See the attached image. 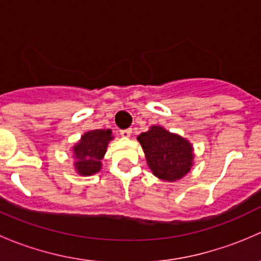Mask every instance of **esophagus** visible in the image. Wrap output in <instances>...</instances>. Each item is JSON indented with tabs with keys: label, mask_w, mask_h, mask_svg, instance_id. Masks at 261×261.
Returning a JSON list of instances; mask_svg holds the SVG:
<instances>
[{
	"label": "esophagus",
	"mask_w": 261,
	"mask_h": 261,
	"mask_svg": "<svg viewBox=\"0 0 261 261\" xmlns=\"http://www.w3.org/2000/svg\"><path fill=\"white\" fill-rule=\"evenodd\" d=\"M131 133H133V130H131V128H126V130H121L120 131V135L122 136V138L127 139V138H130V136H131Z\"/></svg>",
	"instance_id": "obj_1"
}]
</instances>
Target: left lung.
<instances>
[{"mask_svg":"<svg viewBox=\"0 0 261 261\" xmlns=\"http://www.w3.org/2000/svg\"><path fill=\"white\" fill-rule=\"evenodd\" d=\"M145 154L147 167L152 174L165 181L186 177L193 167V145L178 134L170 133L160 125L150 126L138 136Z\"/></svg>","mask_w":261,"mask_h":261,"instance_id":"left-lung-1","label":"left lung"}]
</instances>
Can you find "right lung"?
Segmentation results:
<instances>
[{"mask_svg": "<svg viewBox=\"0 0 261 261\" xmlns=\"http://www.w3.org/2000/svg\"><path fill=\"white\" fill-rule=\"evenodd\" d=\"M114 135L110 128H98L84 133L72 146L74 169L82 177H91L102 169V159Z\"/></svg>", "mask_w": 261, "mask_h": 261, "instance_id": "right-lung-1", "label": "right lung"}]
</instances>
